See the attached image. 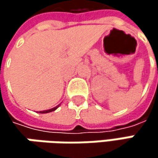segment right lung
<instances>
[{
    "label": "right lung",
    "mask_w": 158,
    "mask_h": 158,
    "mask_svg": "<svg viewBox=\"0 0 158 158\" xmlns=\"http://www.w3.org/2000/svg\"><path fill=\"white\" fill-rule=\"evenodd\" d=\"M59 106V105H58ZM58 106H56V107H55V108H53V109H50V110H43V111H40V113H48V112H51V111H53V110H55Z\"/></svg>",
    "instance_id": "obj_1"
}]
</instances>
